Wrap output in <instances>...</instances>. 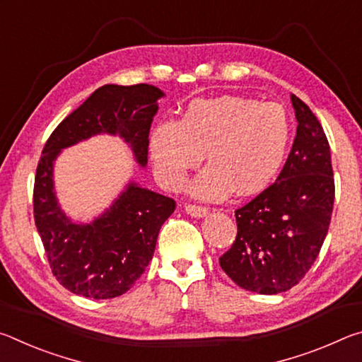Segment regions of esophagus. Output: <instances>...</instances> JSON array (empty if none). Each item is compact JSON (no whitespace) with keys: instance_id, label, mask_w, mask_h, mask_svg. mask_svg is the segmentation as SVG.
<instances>
[{"instance_id":"obj_1","label":"esophagus","mask_w":362,"mask_h":362,"mask_svg":"<svg viewBox=\"0 0 362 362\" xmlns=\"http://www.w3.org/2000/svg\"><path fill=\"white\" fill-rule=\"evenodd\" d=\"M185 212L189 214L192 217H204L207 216V207H203V206H196V204H185Z\"/></svg>"}]
</instances>
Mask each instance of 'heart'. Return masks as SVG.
Returning <instances> with one entry per match:
<instances>
[{
  "mask_svg": "<svg viewBox=\"0 0 362 362\" xmlns=\"http://www.w3.org/2000/svg\"><path fill=\"white\" fill-rule=\"evenodd\" d=\"M292 139L286 108L244 97L201 99L180 121H164L151 132L150 151L156 174L170 189L185 185L189 170L207 166L192 187L201 199H223L238 188L257 194L276 180Z\"/></svg>",
  "mask_w": 362,
  "mask_h": 362,
  "instance_id": "1",
  "label": "heart"
}]
</instances>
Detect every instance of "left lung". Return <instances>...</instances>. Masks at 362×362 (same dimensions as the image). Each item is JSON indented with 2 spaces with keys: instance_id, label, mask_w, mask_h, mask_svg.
Returning a JSON list of instances; mask_svg holds the SVG:
<instances>
[{
  "instance_id": "left-lung-1",
  "label": "left lung",
  "mask_w": 362,
  "mask_h": 362,
  "mask_svg": "<svg viewBox=\"0 0 362 362\" xmlns=\"http://www.w3.org/2000/svg\"><path fill=\"white\" fill-rule=\"evenodd\" d=\"M297 134L276 182L235 211L238 235L220 267L243 289L273 296L298 284L326 240L335 183L326 134L291 95Z\"/></svg>"
}]
</instances>
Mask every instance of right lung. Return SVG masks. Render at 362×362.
<instances>
[{
	"label": "right lung",
	"mask_w": 362,
	"mask_h": 362,
	"mask_svg": "<svg viewBox=\"0 0 362 362\" xmlns=\"http://www.w3.org/2000/svg\"><path fill=\"white\" fill-rule=\"evenodd\" d=\"M161 89L151 84H105L54 129L42 148L33 188L35 223L52 274L65 289L88 298L119 297L142 276L155 252L161 225L175 201L137 183L90 223L66 217L54 192V161L60 151L99 134L119 136L145 168L148 134Z\"/></svg>",
	"instance_id": "right-lung-1"
}]
</instances>
